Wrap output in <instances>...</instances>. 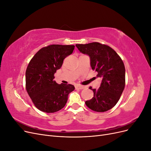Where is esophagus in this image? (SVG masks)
I'll use <instances>...</instances> for the list:
<instances>
[{
	"instance_id": "obj_1",
	"label": "esophagus",
	"mask_w": 151,
	"mask_h": 151,
	"mask_svg": "<svg viewBox=\"0 0 151 151\" xmlns=\"http://www.w3.org/2000/svg\"><path fill=\"white\" fill-rule=\"evenodd\" d=\"M84 88V86H81V85H77L76 86V89H83Z\"/></svg>"
}]
</instances>
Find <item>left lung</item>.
Returning <instances> with one entry per match:
<instances>
[{
  "label": "left lung",
  "instance_id": "1",
  "mask_svg": "<svg viewBox=\"0 0 151 151\" xmlns=\"http://www.w3.org/2000/svg\"><path fill=\"white\" fill-rule=\"evenodd\" d=\"M79 51L89 56L91 67L102 79L98 89L93 91V98L85 102L86 106L96 112H104L116 105L125 86V68L122 58L108 45L98 42L76 44Z\"/></svg>",
  "mask_w": 151,
  "mask_h": 151
}]
</instances>
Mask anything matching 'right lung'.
Instances as JSON below:
<instances>
[{"mask_svg": "<svg viewBox=\"0 0 151 151\" xmlns=\"http://www.w3.org/2000/svg\"><path fill=\"white\" fill-rule=\"evenodd\" d=\"M74 45H51L40 49L30 60L26 71V89L40 111L55 113L65 106L72 84H57L54 74L64 59L72 53Z\"/></svg>", "mask_w": 151, "mask_h": 151, "instance_id": "obj_1", "label": "right lung"}]
</instances>
